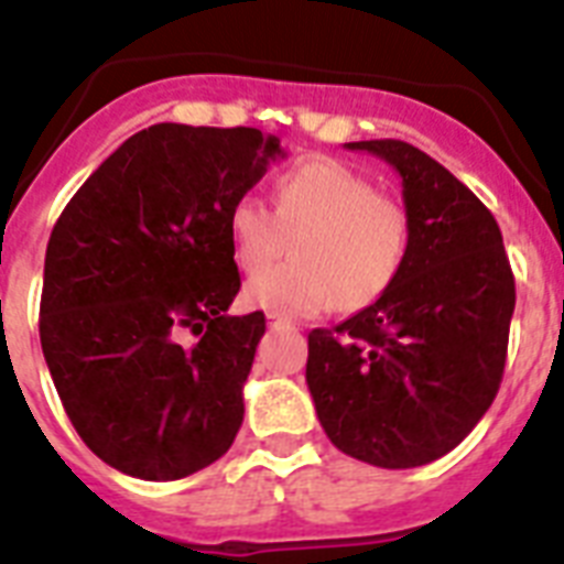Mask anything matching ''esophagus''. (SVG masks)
Segmentation results:
<instances>
[{"mask_svg":"<svg viewBox=\"0 0 564 564\" xmlns=\"http://www.w3.org/2000/svg\"><path fill=\"white\" fill-rule=\"evenodd\" d=\"M268 323H270V328L288 326V319H285V317H279V314H268Z\"/></svg>","mask_w":564,"mask_h":564,"instance_id":"1","label":"esophagus"}]
</instances>
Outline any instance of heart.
<instances>
[{
  "label": "heart",
  "mask_w": 564,
  "mask_h": 564,
  "mask_svg": "<svg viewBox=\"0 0 564 564\" xmlns=\"http://www.w3.org/2000/svg\"><path fill=\"white\" fill-rule=\"evenodd\" d=\"M232 259L259 273L296 238L294 264L250 279L245 300L279 317L372 305L393 288L408 261L410 220L378 195L376 183L344 162L308 160L273 183V209L250 195L227 212Z\"/></svg>",
  "instance_id": "obj_1"
}]
</instances>
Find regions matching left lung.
I'll return each mask as SVG.
<instances>
[{
	"label": "left lung",
	"mask_w": 564,
	"mask_h": 564,
	"mask_svg": "<svg viewBox=\"0 0 564 564\" xmlns=\"http://www.w3.org/2000/svg\"><path fill=\"white\" fill-rule=\"evenodd\" d=\"M402 177L410 247L381 300L308 335L311 399L326 436L378 468L440 460L501 387L516 279L492 212L399 139L346 142Z\"/></svg>",
	"instance_id": "1"
}]
</instances>
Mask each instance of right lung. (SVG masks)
<instances>
[{"mask_svg":"<svg viewBox=\"0 0 564 564\" xmlns=\"http://www.w3.org/2000/svg\"><path fill=\"white\" fill-rule=\"evenodd\" d=\"M276 154L256 128L162 121L121 142L54 224L40 344L107 466L180 480L236 440L264 314H227L241 288L227 212Z\"/></svg>","mask_w":564,"mask_h":564,"instance_id":"add662e5","label":"right lung"}]
</instances>
